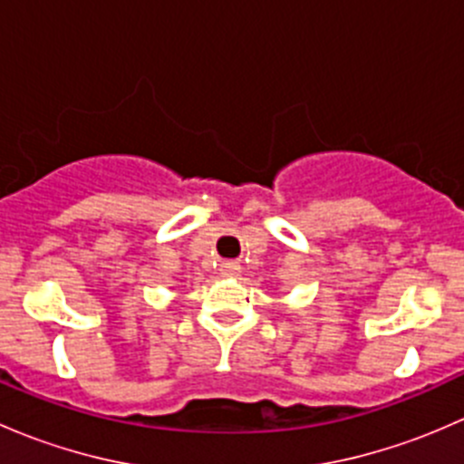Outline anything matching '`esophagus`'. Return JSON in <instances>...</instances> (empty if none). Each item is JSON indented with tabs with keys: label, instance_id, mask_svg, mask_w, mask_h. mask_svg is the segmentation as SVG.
Segmentation results:
<instances>
[{
	"label": "esophagus",
	"instance_id": "obj_1",
	"mask_svg": "<svg viewBox=\"0 0 464 464\" xmlns=\"http://www.w3.org/2000/svg\"><path fill=\"white\" fill-rule=\"evenodd\" d=\"M242 266L237 265V262H222V276H228V278H233V276H240Z\"/></svg>",
	"mask_w": 464,
	"mask_h": 464
}]
</instances>
